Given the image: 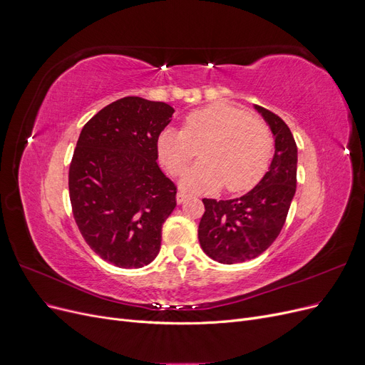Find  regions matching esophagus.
<instances>
[{"mask_svg": "<svg viewBox=\"0 0 365 365\" xmlns=\"http://www.w3.org/2000/svg\"><path fill=\"white\" fill-rule=\"evenodd\" d=\"M187 200H189V195L184 193V192H180L178 195H176V201H178V204H182Z\"/></svg>", "mask_w": 365, "mask_h": 365, "instance_id": "1", "label": "esophagus"}]
</instances>
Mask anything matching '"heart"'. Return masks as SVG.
Returning a JSON list of instances; mask_svg holds the SVG:
<instances>
[{
  "instance_id": "1",
  "label": "heart",
  "mask_w": 365,
  "mask_h": 365,
  "mask_svg": "<svg viewBox=\"0 0 365 365\" xmlns=\"http://www.w3.org/2000/svg\"><path fill=\"white\" fill-rule=\"evenodd\" d=\"M201 150L202 163L187 172L182 187L192 192L240 193L252 189L268 172L274 138L269 126L244 108L215 102L192 111L182 129H164L157 140L161 164L170 175H181Z\"/></svg>"
}]
</instances>
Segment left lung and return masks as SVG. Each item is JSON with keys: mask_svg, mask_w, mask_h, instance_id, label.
I'll use <instances>...</instances> for the list:
<instances>
[{"mask_svg": "<svg viewBox=\"0 0 365 365\" xmlns=\"http://www.w3.org/2000/svg\"><path fill=\"white\" fill-rule=\"evenodd\" d=\"M269 125L275 153L269 170L247 195L228 201L204 197L197 239L208 257L233 264L256 259L277 239L297 187V145L284 121L259 105Z\"/></svg>", "mask_w": 365, "mask_h": 365, "instance_id": "left-lung-1", "label": "left lung"}]
</instances>
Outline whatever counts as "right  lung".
Instances as JSON below:
<instances>
[{
    "label": "right lung",
    "instance_id": "1",
    "mask_svg": "<svg viewBox=\"0 0 365 365\" xmlns=\"http://www.w3.org/2000/svg\"><path fill=\"white\" fill-rule=\"evenodd\" d=\"M175 109L129 96L86 121L73 153V216L90 248L118 268L157 257L176 185L158 168L157 140Z\"/></svg>",
    "mask_w": 365,
    "mask_h": 365
}]
</instances>
